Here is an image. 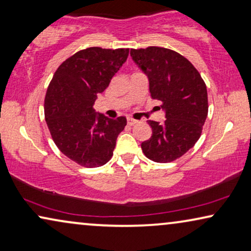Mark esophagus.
<instances>
[{
    "instance_id": "esophagus-1",
    "label": "esophagus",
    "mask_w": 251,
    "mask_h": 251,
    "mask_svg": "<svg viewBox=\"0 0 251 251\" xmlns=\"http://www.w3.org/2000/svg\"><path fill=\"white\" fill-rule=\"evenodd\" d=\"M136 123H137L136 119H133V118H130V117L127 118V124H128L129 126H133V125H135Z\"/></svg>"
}]
</instances>
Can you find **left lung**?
<instances>
[{
    "label": "left lung",
    "mask_w": 251,
    "mask_h": 251,
    "mask_svg": "<svg viewBox=\"0 0 251 251\" xmlns=\"http://www.w3.org/2000/svg\"><path fill=\"white\" fill-rule=\"evenodd\" d=\"M130 56L149 79L151 98L161 102L165 122L148 121L152 135L141 144L156 162L182 157L199 140L208 115L207 87L188 59L165 48L132 49Z\"/></svg>",
    "instance_id": "obj_1"
}]
</instances>
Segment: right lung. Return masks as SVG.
Returning <instances> with one entry per match:
<instances>
[{
    "instance_id": "1",
    "label": "right lung",
    "mask_w": 251,
    "mask_h": 251,
    "mask_svg": "<svg viewBox=\"0 0 251 251\" xmlns=\"http://www.w3.org/2000/svg\"><path fill=\"white\" fill-rule=\"evenodd\" d=\"M129 49L89 48L63 61L44 100L45 121L61 152L87 168L111 159L126 118L97 114L93 104L128 56Z\"/></svg>"
}]
</instances>
